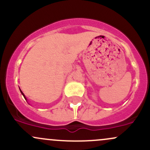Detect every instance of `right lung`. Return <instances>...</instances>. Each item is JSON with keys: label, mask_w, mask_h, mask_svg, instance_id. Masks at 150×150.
<instances>
[{"label": "right lung", "mask_w": 150, "mask_h": 150, "mask_svg": "<svg viewBox=\"0 0 150 150\" xmlns=\"http://www.w3.org/2000/svg\"><path fill=\"white\" fill-rule=\"evenodd\" d=\"M20 92H21V93H22V95H23V97H25V99H26V97H25V95H24V94H23V93H22V91H21V90H20Z\"/></svg>", "instance_id": "add662e5"}]
</instances>
